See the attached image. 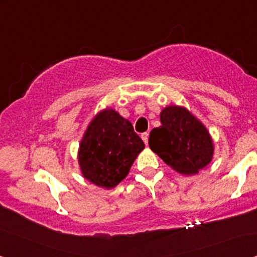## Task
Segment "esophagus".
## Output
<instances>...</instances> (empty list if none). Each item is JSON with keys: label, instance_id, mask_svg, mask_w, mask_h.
Returning <instances> with one entry per match:
<instances>
[{"label": "esophagus", "instance_id": "esophagus-1", "mask_svg": "<svg viewBox=\"0 0 257 257\" xmlns=\"http://www.w3.org/2000/svg\"><path fill=\"white\" fill-rule=\"evenodd\" d=\"M142 139L144 140V143H145L146 145H147V143H149V133H147V132L143 133V135H142Z\"/></svg>", "mask_w": 257, "mask_h": 257}]
</instances>
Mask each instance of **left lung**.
Here are the masks:
<instances>
[{"instance_id":"1","label":"left lung","mask_w":257,"mask_h":257,"mask_svg":"<svg viewBox=\"0 0 257 257\" xmlns=\"http://www.w3.org/2000/svg\"><path fill=\"white\" fill-rule=\"evenodd\" d=\"M161 126L150 133V149L179 173L196 174L210 163L213 142L205 126L184 107L167 106Z\"/></svg>"}]
</instances>
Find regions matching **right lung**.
<instances>
[{"label":"right lung","instance_id":"add662e5","mask_svg":"<svg viewBox=\"0 0 257 257\" xmlns=\"http://www.w3.org/2000/svg\"><path fill=\"white\" fill-rule=\"evenodd\" d=\"M144 147L131 122L107 108L94 117L84 135L78 154L80 170L92 184L112 188L128 174Z\"/></svg>","mask_w":257,"mask_h":257}]
</instances>
